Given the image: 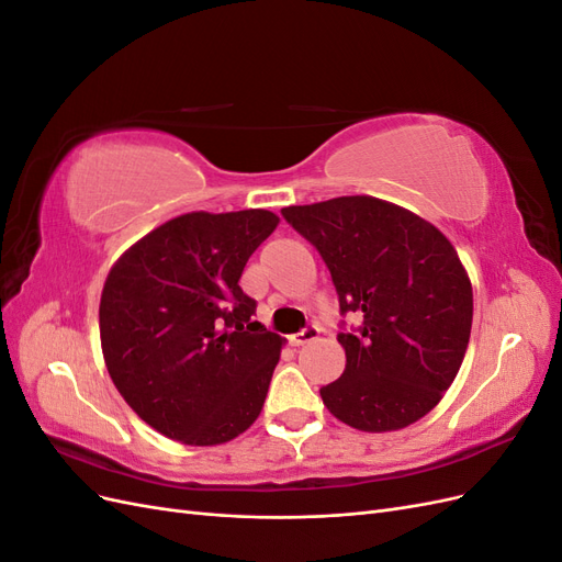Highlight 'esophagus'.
<instances>
[{"instance_id": "1", "label": "esophagus", "mask_w": 562, "mask_h": 562, "mask_svg": "<svg viewBox=\"0 0 562 562\" xmlns=\"http://www.w3.org/2000/svg\"><path fill=\"white\" fill-rule=\"evenodd\" d=\"M316 337H318V328H316V326H310V328H304L302 333H295V335L288 337V342H291L293 347H304V345L314 342Z\"/></svg>"}]
</instances>
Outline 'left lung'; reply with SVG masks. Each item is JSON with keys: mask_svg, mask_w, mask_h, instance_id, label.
Instances as JSON below:
<instances>
[{"mask_svg": "<svg viewBox=\"0 0 562 562\" xmlns=\"http://www.w3.org/2000/svg\"><path fill=\"white\" fill-rule=\"evenodd\" d=\"M330 269L339 312L363 316L339 333L347 366L321 389L349 427H411L443 398L471 337L473 291L448 236L417 213L375 196H337L281 211Z\"/></svg>", "mask_w": 562, "mask_h": 562, "instance_id": "left-lung-1", "label": "left lung"}]
</instances>
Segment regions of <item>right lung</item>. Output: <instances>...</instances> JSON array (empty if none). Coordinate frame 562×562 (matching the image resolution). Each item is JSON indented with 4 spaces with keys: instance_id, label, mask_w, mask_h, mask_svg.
<instances>
[{
    "instance_id": "obj_1",
    "label": "right lung",
    "mask_w": 562,
    "mask_h": 562,
    "mask_svg": "<svg viewBox=\"0 0 562 562\" xmlns=\"http://www.w3.org/2000/svg\"><path fill=\"white\" fill-rule=\"evenodd\" d=\"M279 215L194 211L122 252L100 295V347L133 413L184 446H220L262 413L285 339L252 321L241 271Z\"/></svg>"
}]
</instances>
